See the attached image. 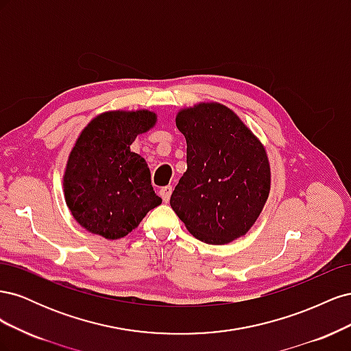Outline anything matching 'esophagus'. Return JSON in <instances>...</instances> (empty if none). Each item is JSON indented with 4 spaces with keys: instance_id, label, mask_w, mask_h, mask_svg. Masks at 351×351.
Wrapping results in <instances>:
<instances>
[{
    "instance_id": "34e87169",
    "label": "esophagus",
    "mask_w": 351,
    "mask_h": 351,
    "mask_svg": "<svg viewBox=\"0 0 351 351\" xmlns=\"http://www.w3.org/2000/svg\"><path fill=\"white\" fill-rule=\"evenodd\" d=\"M171 192H173V187L171 186H165V187H162L161 190H159V195H161V197H162V200L165 202V204H168L169 197H171Z\"/></svg>"
}]
</instances>
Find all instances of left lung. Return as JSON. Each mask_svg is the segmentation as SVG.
Wrapping results in <instances>:
<instances>
[{
    "mask_svg": "<svg viewBox=\"0 0 351 351\" xmlns=\"http://www.w3.org/2000/svg\"><path fill=\"white\" fill-rule=\"evenodd\" d=\"M187 142V169L169 199L192 234L226 244L246 234L271 189L265 147L226 105L197 104L176 117Z\"/></svg>",
    "mask_w": 351,
    "mask_h": 351,
    "instance_id": "left-lung-1",
    "label": "left lung"
}]
</instances>
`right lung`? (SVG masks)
<instances>
[{
    "label": "right lung",
    "instance_id": "1",
    "mask_svg": "<svg viewBox=\"0 0 351 351\" xmlns=\"http://www.w3.org/2000/svg\"><path fill=\"white\" fill-rule=\"evenodd\" d=\"M155 123L156 114L147 110L110 111L84 127L62 183L67 206L83 228L117 240L161 205L145 158L130 151L136 136Z\"/></svg>",
    "mask_w": 351,
    "mask_h": 351
}]
</instances>
